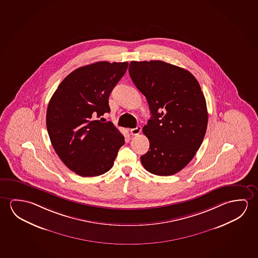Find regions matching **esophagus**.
Instances as JSON below:
<instances>
[{"instance_id":"34e87169","label":"esophagus","mask_w":258,"mask_h":258,"mask_svg":"<svg viewBox=\"0 0 258 258\" xmlns=\"http://www.w3.org/2000/svg\"><path fill=\"white\" fill-rule=\"evenodd\" d=\"M141 131H142V128H141L140 126H139V127H135V128H131V134L132 136L139 135V133L141 132Z\"/></svg>"}]
</instances>
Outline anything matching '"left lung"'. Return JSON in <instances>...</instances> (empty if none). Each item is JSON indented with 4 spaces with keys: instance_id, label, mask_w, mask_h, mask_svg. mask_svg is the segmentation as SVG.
Segmentation results:
<instances>
[{
    "instance_id": "8db88e82",
    "label": "left lung",
    "mask_w": 258,
    "mask_h": 258,
    "mask_svg": "<svg viewBox=\"0 0 258 258\" xmlns=\"http://www.w3.org/2000/svg\"><path fill=\"white\" fill-rule=\"evenodd\" d=\"M128 72L152 114L143 127L150 147L140 157L142 165L153 174H175L189 163L206 135L208 113L199 81L162 60L131 61Z\"/></svg>"
}]
</instances>
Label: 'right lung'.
<instances>
[{"mask_svg":"<svg viewBox=\"0 0 258 258\" xmlns=\"http://www.w3.org/2000/svg\"><path fill=\"white\" fill-rule=\"evenodd\" d=\"M127 65L98 61L79 68L61 81L48 103L46 127L52 147L81 177L107 172L125 143L112 123L97 118L111 111L109 96Z\"/></svg>","mask_w":258,"mask_h":258,"instance_id":"right-lung-1","label":"right lung"}]
</instances>
